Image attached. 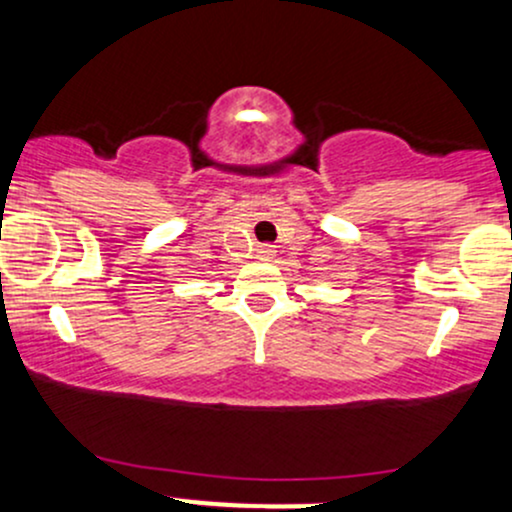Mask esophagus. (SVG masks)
<instances>
[{
	"label": "esophagus",
	"instance_id": "34e87169",
	"mask_svg": "<svg viewBox=\"0 0 512 512\" xmlns=\"http://www.w3.org/2000/svg\"><path fill=\"white\" fill-rule=\"evenodd\" d=\"M257 252H260L262 260H267V257L274 255V248H272V245H260V250H257Z\"/></svg>",
	"mask_w": 512,
	"mask_h": 512
}]
</instances>
